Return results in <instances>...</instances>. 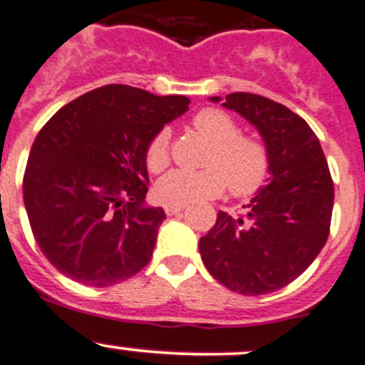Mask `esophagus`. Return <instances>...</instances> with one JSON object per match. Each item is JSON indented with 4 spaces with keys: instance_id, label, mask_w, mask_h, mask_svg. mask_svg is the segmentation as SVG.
Here are the masks:
<instances>
[{
    "instance_id": "1",
    "label": "esophagus",
    "mask_w": 365,
    "mask_h": 365,
    "mask_svg": "<svg viewBox=\"0 0 365 365\" xmlns=\"http://www.w3.org/2000/svg\"><path fill=\"white\" fill-rule=\"evenodd\" d=\"M182 210L180 206H165V212L166 215H179V213H182Z\"/></svg>"
}]
</instances>
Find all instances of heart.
Wrapping results in <instances>:
<instances>
[{
    "label": "heart",
    "mask_w": 365,
    "mask_h": 365,
    "mask_svg": "<svg viewBox=\"0 0 365 365\" xmlns=\"http://www.w3.org/2000/svg\"><path fill=\"white\" fill-rule=\"evenodd\" d=\"M193 126L212 143L199 172L172 170L155 185V199L166 206L195 205L219 197L230 186L237 197L253 195L269 175V152L260 139L240 135L239 125L230 113L219 108L200 110ZM170 163V132L163 128L146 148V166L152 172L165 170Z\"/></svg>",
    "instance_id": "b5f03b06"
}]
</instances>
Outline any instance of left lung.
<instances>
[{
	"label": "left lung",
	"instance_id": "1",
	"mask_svg": "<svg viewBox=\"0 0 365 365\" xmlns=\"http://www.w3.org/2000/svg\"><path fill=\"white\" fill-rule=\"evenodd\" d=\"M222 106L259 130L272 177L244 206L246 217L219 212L200 237V257L232 292L266 295L302 275L324 248L335 188L319 137L302 117L257 93H228Z\"/></svg>",
	"mask_w": 365,
	"mask_h": 365
}]
</instances>
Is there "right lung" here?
I'll return each instance as SVG.
<instances>
[{
    "mask_svg": "<svg viewBox=\"0 0 365 365\" xmlns=\"http://www.w3.org/2000/svg\"><path fill=\"white\" fill-rule=\"evenodd\" d=\"M188 105L185 96L106 85L43 126L26 163L23 200L36 242L63 275L106 287L150 262L166 215L145 202L146 148Z\"/></svg>",
    "mask_w": 365,
    "mask_h": 365,
    "instance_id": "obj_1",
    "label": "right lung"
}]
</instances>
